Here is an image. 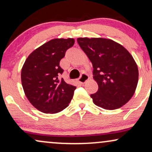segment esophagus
Here are the masks:
<instances>
[{"label":"esophagus","mask_w":152,"mask_h":152,"mask_svg":"<svg viewBox=\"0 0 152 152\" xmlns=\"http://www.w3.org/2000/svg\"><path fill=\"white\" fill-rule=\"evenodd\" d=\"M88 78H89V77H88V75L86 74H82L81 75V76L79 77V78H78V81L81 82V83H84L88 81Z\"/></svg>","instance_id":"obj_1"}]
</instances>
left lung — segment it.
I'll return each mask as SVG.
<instances>
[{
    "label": "left lung",
    "instance_id": "1",
    "mask_svg": "<svg viewBox=\"0 0 152 152\" xmlns=\"http://www.w3.org/2000/svg\"><path fill=\"white\" fill-rule=\"evenodd\" d=\"M77 42L93 65L99 89L91 94L94 104L104 109L121 107L133 96L139 79L135 61L124 46L111 39L78 38Z\"/></svg>",
    "mask_w": 152,
    "mask_h": 152
}]
</instances>
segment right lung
Segmentation results:
<instances>
[{"mask_svg": "<svg viewBox=\"0 0 152 152\" xmlns=\"http://www.w3.org/2000/svg\"><path fill=\"white\" fill-rule=\"evenodd\" d=\"M74 42V38L50 40L34 50L23 66V88L31 104L41 112H60L73 98L76 87L60 78L64 69L59 64Z\"/></svg>", "mask_w": 152, "mask_h": 152, "instance_id": "add662e5", "label": "right lung"}]
</instances>
